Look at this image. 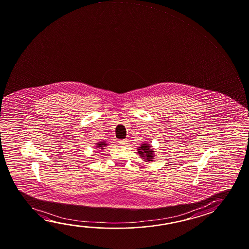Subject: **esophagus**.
I'll return each instance as SVG.
<instances>
[{
	"instance_id": "1",
	"label": "esophagus",
	"mask_w": 249,
	"mask_h": 249,
	"mask_svg": "<svg viewBox=\"0 0 249 249\" xmlns=\"http://www.w3.org/2000/svg\"><path fill=\"white\" fill-rule=\"evenodd\" d=\"M119 143L122 144V145H126L127 144V140H121V141H119Z\"/></svg>"
}]
</instances>
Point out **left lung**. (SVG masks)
Listing matches in <instances>:
<instances>
[{
    "label": "left lung",
    "instance_id": "left-lung-1",
    "mask_svg": "<svg viewBox=\"0 0 249 249\" xmlns=\"http://www.w3.org/2000/svg\"><path fill=\"white\" fill-rule=\"evenodd\" d=\"M138 154L141 156L142 159L144 160L145 161H153L154 157H155V151L152 149L150 145L144 143L142 144L141 147H139Z\"/></svg>",
    "mask_w": 249,
    "mask_h": 249
}]
</instances>
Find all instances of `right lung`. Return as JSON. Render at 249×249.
<instances>
[{
	"label": "right lung",
	"mask_w": 249,
	"mask_h": 249,
	"mask_svg": "<svg viewBox=\"0 0 249 249\" xmlns=\"http://www.w3.org/2000/svg\"><path fill=\"white\" fill-rule=\"evenodd\" d=\"M97 144V146L96 147H98V148H101V149H104L103 147L107 146V143L105 142H101L96 143ZM100 150V149H99Z\"/></svg>",
	"instance_id": "1"
}]
</instances>
